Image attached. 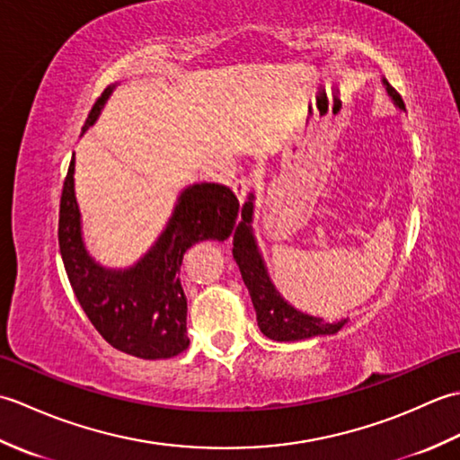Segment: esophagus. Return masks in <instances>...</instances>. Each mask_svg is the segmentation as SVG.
<instances>
[{
    "instance_id": "1",
    "label": "esophagus",
    "mask_w": 460,
    "mask_h": 460,
    "mask_svg": "<svg viewBox=\"0 0 460 460\" xmlns=\"http://www.w3.org/2000/svg\"><path fill=\"white\" fill-rule=\"evenodd\" d=\"M251 185H252V180L245 178V175H241V178H237L235 183H233V191H235V195H237L241 203L247 199V195L251 191Z\"/></svg>"
}]
</instances>
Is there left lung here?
Wrapping results in <instances>:
<instances>
[{
    "label": "left lung",
    "mask_w": 460,
    "mask_h": 460,
    "mask_svg": "<svg viewBox=\"0 0 460 460\" xmlns=\"http://www.w3.org/2000/svg\"><path fill=\"white\" fill-rule=\"evenodd\" d=\"M387 93L394 96L399 109H405L402 96H399L394 86L387 84ZM251 215L252 201H247L241 209L243 221L237 225L235 235H233V257H235L239 265L243 282H245L249 288L262 334L277 341H296L320 334H336V332L344 326L346 320L336 322V324H326V322H322L320 318L302 314V312L288 306L287 302L280 298L275 287L270 285L265 265H262V259L259 255L255 239H252L251 233Z\"/></svg>",
    "instance_id": "1"
}]
</instances>
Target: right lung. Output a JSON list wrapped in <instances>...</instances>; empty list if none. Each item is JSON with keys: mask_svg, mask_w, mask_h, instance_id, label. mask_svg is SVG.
<instances>
[{"mask_svg": "<svg viewBox=\"0 0 460 460\" xmlns=\"http://www.w3.org/2000/svg\"><path fill=\"white\" fill-rule=\"evenodd\" d=\"M111 86L86 119L96 120ZM75 158L68 164L58 209V247L75 296L96 332L116 349L142 359L178 356L190 346L185 332L188 300L180 269L185 251L203 239H227L235 227L239 199L219 183H195L180 203L158 243L128 270H106L86 255L75 199Z\"/></svg>", "mask_w": 460, "mask_h": 460, "instance_id": "obj_1", "label": "right lung"}]
</instances>
